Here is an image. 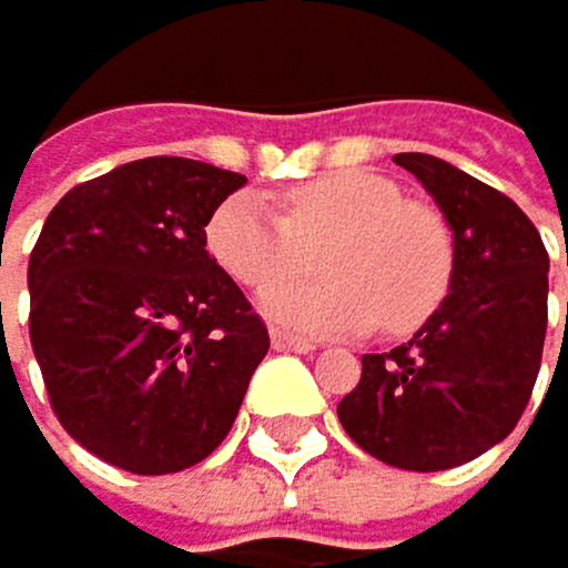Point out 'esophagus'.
<instances>
[{
    "mask_svg": "<svg viewBox=\"0 0 568 568\" xmlns=\"http://www.w3.org/2000/svg\"><path fill=\"white\" fill-rule=\"evenodd\" d=\"M270 345L277 348V352H298V355L316 352L313 341H305V337H298V334H287V331H273V334H270Z\"/></svg>",
    "mask_w": 568,
    "mask_h": 568,
    "instance_id": "esophagus-1",
    "label": "esophagus"
}]
</instances>
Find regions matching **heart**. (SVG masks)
<instances>
[{
    "instance_id": "1",
    "label": "heart",
    "mask_w": 568,
    "mask_h": 568,
    "mask_svg": "<svg viewBox=\"0 0 568 568\" xmlns=\"http://www.w3.org/2000/svg\"><path fill=\"white\" fill-rule=\"evenodd\" d=\"M323 244V282H281ZM205 245L245 287H263V316L305 334H358L373 323L405 334L445 302L452 237L427 205L405 202L377 173H327L287 195V213L234 195L210 216Z\"/></svg>"
}]
</instances>
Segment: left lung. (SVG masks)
Listing matches in <instances>:
<instances>
[{"label":"left lung","instance_id":"left-lung-1","mask_svg":"<svg viewBox=\"0 0 568 568\" xmlns=\"http://www.w3.org/2000/svg\"><path fill=\"white\" fill-rule=\"evenodd\" d=\"M395 163L448 223L452 284L405 345L363 355L337 419L381 463L437 473L495 448L527 408L548 331V252L527 213L466 170L427 152Z\"/></svg>","mask_w":568,"mask_h":568}]
</instances>
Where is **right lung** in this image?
I'll return each instance as SVG.
<instances>
[{
    "label": "right lung",
    "instance_id": "right-lung-1",
    "mask_svg": "<svg viewBox=\"0 0 568 568\" xmlns=\"http://www.w3.org/2000/svg\"><path fill=\"white\" fill-rule=\"evenodd\" d=\"M241 184L152 155L67 191L38 234L31 348L67 434L110 466H195L245 402L270 334L205 252V223Z\"/></svg>",
    "mask_w": 568,
    "mask_h": 568
}]
</instances>
